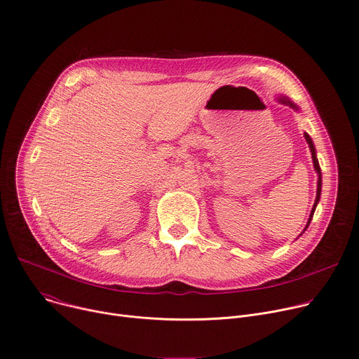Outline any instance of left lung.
Masks as SVG:
<instances>
[{
	"mask_svg": "<svg viewBox=\"0 0 359 359\" xmlns=\"http://www.w3.org/2000/svg\"><path fill=\"white\" fill-rule=\"evenodd\" d=\"M280 100V103H285V104H289L290 107H293V109H297V106L293 104L292 102H289L287 99H279ZM305 139H306V142H308V144H309V149H311V153H312V160H313V168H315V170H316V173H318V190H316V199H315V203H313V208H312V212H311V216H309V220H308V224H306V227L309 226V223H311V220H312V216H313V212H315V209H316V205H318V202H319V196H320V186H322V179H320V168H319V163H318V158H316V154H315V147H313V143H312V139L305 133ZM305 227V229H306Z\"/></svg>",
	"mask_w": 359,
	"mask_h": 359,
	"instance_id": "obj_1",
	"label": "left lung"
}]
</instances>
